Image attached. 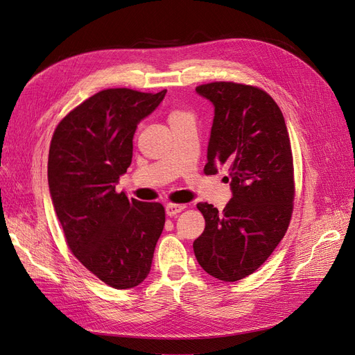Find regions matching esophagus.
<instances>
[{
	"instance_id": "1",
	"label": "esophagus",
	"mask_w": 355,
	"mask_h": 355,
	"mask_svg": "<svg viewBox=\"0 0 355 355\" xmlns=\"http://www.w3.org/2000/svg\"><path fill=\"white\" fill-rule=\"evenodd\" d=\"M184 208H187V205H183V204H167L166 205V214L168 216H173V215L182 212Z\"/></svg>"
}]
</instances>
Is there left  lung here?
<instances>
[{
  "label": "left lung",
  "instance_id": "left-lung-1",
  "mask_svg": "<svg viewBox=\"0 0 355 355\" xmlns=\"http://www.w3.org/2000/svg\"><path fill=\"white\" fill-rule=\"evenodd\" d=\"M196 92L214 105L205 173L228 167L232 198L223 212L196 205L205 230L193 241L208 275L237 282L270 257L289 227L293 209V160L289 132L275 99L234 82H212Z\"/></svg>",
  "mask_w": 355,
  "mask_h": 355
}]
</instances>
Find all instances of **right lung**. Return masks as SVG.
<instances>
[{
  "label": "right lung",
  "instance_id": "1",
  "mask_svg": "<svg viewBox=\"0 0 355 355\" xmlns=\"http://www.w3.org/2000/svg\"><path fill=\"white\" fill-rule=\"evenodd\" d=\"M166 92L101 91L63 118L50 143L49 191L66 243L114 289L144 282L164 227L162 204L128 199L115 184L131 164L137 125Z\"/></svg>",
  "mask_w": 355,
  "mask_h": 355
}]
</instances>
